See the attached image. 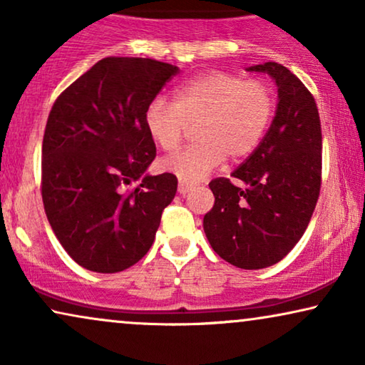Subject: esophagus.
<instances>
[{
	"mask_svg": "<svg viewBox=\"0 0 365 365\" xmlns=\"http://www.w3.org/2000/svg\"><path fill=\"white\" fill-rule=\"evenodd\" d=\"M192 189V184L189 182H184V181H179V186H178V191L179 194H186Z\"/></svg>",
	"mask_w": 365,
	"mask_h": 365,
	"instance_id": "esophagus-1",
	"label": "esophagus"
}]
</instances>
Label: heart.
<instances>
[{
    "instance_id": "b5f03b06",
    "label": "heart",
    "mask_w": 365,
    "mask_h": 365,
    "mask_svg": "<svg viewBox=\"0 0 365 365\" xmlns=\"http://www.w3.org/2000/svg\"><path fill=\"white\" fill-rule=\"evenodd\" d=\"M272 111V89L264 81L211 71L178 86L173 104L153 99L144 123L153 141L168 153L181 144L187 124L197 123L199 143L161 161L163 171L196 182L214 171L226 154L231 159L249 156L261 143Z\"/></svg>"
}]
</instances>
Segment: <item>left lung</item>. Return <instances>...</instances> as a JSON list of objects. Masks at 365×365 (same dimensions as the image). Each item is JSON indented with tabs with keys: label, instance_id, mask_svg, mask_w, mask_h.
<instances>
[{
	"label": "left lung",
	"instance_id": "8db88e82",
	"mask_svg": "<svg viewBox=\"0 0 365 365\" xmlns=\"http://www.w3.org/2000/svg\"><path fill=\"white\" fill-rule=\"evenodd\" d=\"M249 71L267 73L277 84L271 128L231 176L209 182L216 197L204 216V232L224 261L264 269L286 257L309 226L321 191L322 133L317 104L301 79L279 63Z\"/></svg>",
	"mask_w": 365,
	"mask_h": 365
}]
</instances>
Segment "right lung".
I'll return each mask as SVG.
<instances>
[{
    "label": "right lung",
    "mask_w": 365,
    "mask_h": 365,
    "mask_svg": "<svg viewBox=\"0 0 365 365\" xmlns=\"http://www.w3.org/2000/svg\"><path fill=\"white\" fill-rule=\"evenodd\" d=\"M178 71L156 59L109 56L53 104L43 138L44 211L64 251L88 271L119 272L146 256L176 196L174 174L146 173L156 144L144 114Z\"/></svg>",
    "instance_id": "right-lung-1"
}]
</instances>
